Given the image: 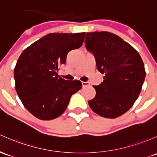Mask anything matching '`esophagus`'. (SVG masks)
<instances>
[{
  "label": "esophagus",
  "instance_id": "1",
  "mask_svg": "<svg viewBox=\"0 0 157 157\" xmlns=\"http://www.w3.org/2000/svg\"><path fill=\"white\" fill-rule=\"evenodd\" d=\"M90 85V83L89 82H82V86L83 87H86V86H89Z\"/></svg>",
  "mask_w": 157,
  "mask_h": 157
}]
</instances>
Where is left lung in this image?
<instances>
[{
	"label": "left lung",
	"mask_w": 157,
	"mask_h": 157,
	"mask_svg": "<svg viewBox=\"0 0 157 157\" xmlns=\"http://www.w3.org/2000/svg\"><path fill=\"white\" fill-rule=\"evenodd\" d=\"M85 44L95 56L97 69L105 75L100 85L93 86L96 94L89 105L103 117H118L139 96L146 75L144 62L129 44L113 33H86Z\"/></svg>",
	"instance_id": "left-lung-1"
}]
</instances>
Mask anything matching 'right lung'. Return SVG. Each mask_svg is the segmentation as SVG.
<instances>
[{
	"label": "right lung",
	"mask_w": 157,
	"mask_h": 157,
	"mask_svg": "<svg viewBox=\"0 0 157 157\" xmlns=\"http://www.w3.org/2000/svg\"><path fill=\"white\" fill-rule=\"evenodd\" d=\"M85 32L51 33L22 52L14 68L16 90L25 108L43 120L65 112L73 94L81 89L80 80H65L58 75L71 50L80 48Z\"/></svg>",
	"instance_id": "right-lung-1"
}]
</instances>
